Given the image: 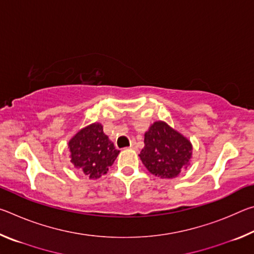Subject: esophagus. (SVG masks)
I'll use <instances>...</instances> for the list:
<instances>
[{"mask_svg":"<svg viewBox=\"0 0 254 254\" xmlns=\"http://www.w3.org/2000/svg\"><path fill=\"white\" fill-rule=\"evenodd\" d=\"M131 149H136V143L133 141V142H131V145H130Z\"/></svg>","mask_w":254,"mask_h":254,"instance_id":"1","label":"esophagus"}]
</instances>
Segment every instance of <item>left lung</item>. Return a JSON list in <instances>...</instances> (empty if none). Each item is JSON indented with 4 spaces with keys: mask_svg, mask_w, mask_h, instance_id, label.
I'll list each match as a JSON object with an SVG mask.
<instances>
[{
    "mask_svg": "<svg viewBox=\"0 0 254 254\" xmlns=\"http://www.w3.org/2000/svg\"><path fill=\"white\" fill-rule=\"evenodd\" d=\"M192 145L186 136L163 121H156L144 133L139 157L150 173L159 178H175L187 168Z\"/></svg>",
    "mask_w": 254,
    "mask_h": 254,
    "instance_id": "8db88e82",
    "label": "left lung"
}]
</instances>
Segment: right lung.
Returning <instances> with one entry per match:
<instances>
[{
  "instance_id": "1",
  "label": "right lung",
  "mask_w": 254,
  "mask_h": 254,
  "mask_svg": "<svg viewBox=\"0 0 254 254\" xmlns=\"http://www.w3.org/2000/svg\"><path fill=\"white\" fill-rule=\"evenodd\" d=\"M68 151L74 168L89 179L105 175L120 153L101 123H92L77 132L68 142Z\"/></svg>"
}]
</instances>
